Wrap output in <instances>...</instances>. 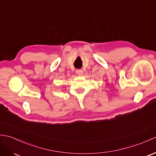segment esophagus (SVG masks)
Returning <instances> with one entry per match:
<instances>
[{
    "mask_svg": "<svg viewBox=\"0 0 156 156\" xmlns=\"http://www.w3.org/2000/svg\"><path fill=\"white\" fill-rule=\"evenodd\" d=\"M76 74H77V75L81 76L82 74H83V71H82V69H76Z\"/></svg>",
    "mask_w": 156,
    "mask_h": 156,
    "instance_id": "obj_1",
    "label": "esophagus"
}]
</instances>
